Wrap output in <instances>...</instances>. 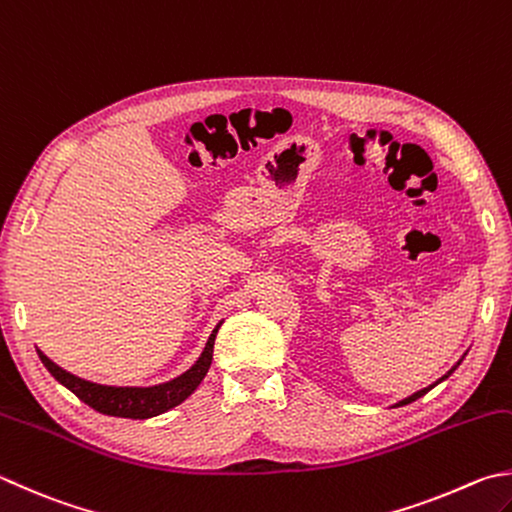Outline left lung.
I'll return each mask as SVG.
<instances>
[{
  "mask_svg": "<svg viewBox=\"0 0 512 512\" xmlns=\"http://www.w3.org/2000/svg\"><path fill=\"white\" fill-rule=\"evenodd\" d=\"M459 363H461V361H459ZM459 363H457V365H459ZM457 365H455V368H452V370H450L448 374H443V376H441V379H439L437 383H441L443 379H448V376H450L452 372H455V370H457ZM437 383H432V385H428V388H423V390H419V392H414V394H412V397H408V399H403V401H399V403H397V406H408V403H412V401H417V399H421V397H423V394H426V392H430L432 388H435V385H437Z\"/></svg>",
  "mask_w": 512,
  "mask_h": 512,
  "instance_id": "8db88e82",
  "label": "left lung"
}]
</instances>
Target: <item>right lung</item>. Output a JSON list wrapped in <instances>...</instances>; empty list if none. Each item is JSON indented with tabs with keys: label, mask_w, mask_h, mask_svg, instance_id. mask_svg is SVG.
Instances as JSON below:
<instances>
[{
	"label": "right lung",
	"mask_w": 512,
	"mask_h": 512,
	"mask_svg": "<svg viewBox=\"0 0 512 512\" xmlns=\"http://www.w3.org/2000/svg\"><path fill=\"white\" fill-rule=\"evenodd\" d=\"M220 330V323L216 330L211 332L209 341L202 350L200 359L191 365V368L176 376V379L162 385H153V388H113V385H100L84 381L80 376L62 370L60 365H55L44 352L37 350L46 370L51 372L57 381L66 385L77 399L84 401L86 406L98 410L102 414H109V417H124V419H149L156 417V414L167 412L176 408L178 403L185 401L191 392H194L200 381L205 379V374L214 359V341Z\"/></svg>",
	"instance_id": "obj_1"
}]
</instances>
